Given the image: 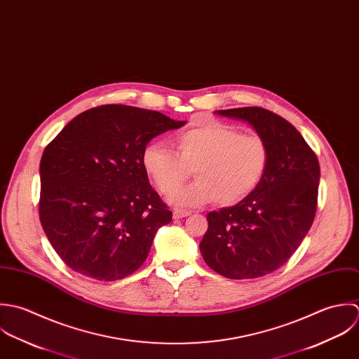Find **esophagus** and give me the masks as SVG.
<instances>
[{"label": "esophagus", "mask_w": 359, "mask_h": 359, "mask_svg": "<svg viewBox=\"0 0 359 359\" xmlns=\"http://www.w3.org/2000/svg\"><path fill=\"white\" fill-rule=\"evenodd\" d=\"M189 215H191V211H187V210H175L173 211V219H182V217Z\"/></svg>", "instance_id": "esophagus-1"}]
</instances>
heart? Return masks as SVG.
<instances>
[{"instance_id":"heart-1","label":"heart","mask_w":359,"mask_h":359,"mask_svg":"<svg viewBox=\"0 0 359 359\" xmlns=\"http://www.w3.org/2000/svg\"><path fill=\"white\" fill-rule=\"evenodd\" d=\"M175 148L176 152L165 144H148L142 165L163 196L177 191L193 170L197 182L172 197L179 207H198L215 200L222 207L236 205L259 186L269 163V148L261 136L241 135L217 121L180 132Z\"/></svg>"}]
</instances>
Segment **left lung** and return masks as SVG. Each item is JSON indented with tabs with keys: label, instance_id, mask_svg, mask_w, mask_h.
Returning a JSON list of instances; mask_svg holds the SVG:
<instances>
[{
	"label": "left lung",
	"instance_id": "8db88e82",
	"mask_svg": "<svg viewBox=\"0 0 359 359\" xmlns=\"http://www.w3.org/2000/svg\"><path fill=\"white\" fill-rule=\"evenodd\" d=\"M216 114L251 125L268 144L269 163L245 200L207 215L200 251L207 265L224 278H261L286 264L312 226L319 161L301 133L268 109L244 107Z\"/></svg>",
	"mask_w": 359,
	"mask_h": 359
}]
</instances>
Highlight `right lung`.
Listing matches in <instances>:
<instances>
[{
  "mask_svg": "<svg viewBox=\"0 0 359 359\" xmlns=\"http://www.w3.org/2000/svg\"><path fill=\"white\" fill-rule=\"evenodd\" d=\"M184 123L156 111L109 104L77 115L46 147L40 222L74 272L112 282L143 265L172 212L151 187L142 155L151 139Z\"/></svg>",
  "mask_w": 359,
  "mask_h": 359,
  "instance_id": "obj_1",
  "label": "right lung"
}]
</instances>
